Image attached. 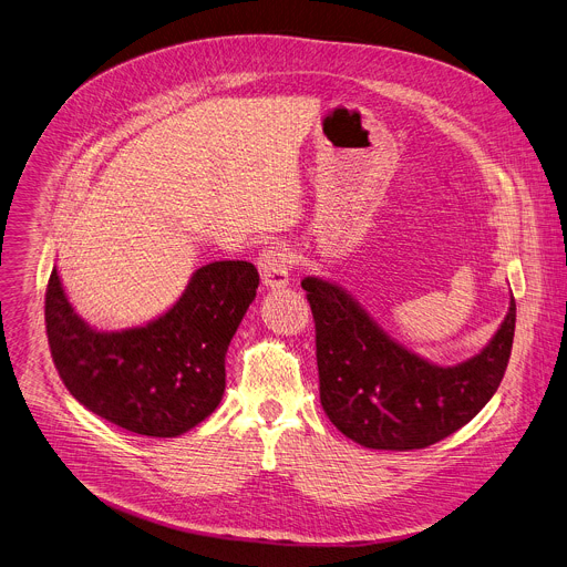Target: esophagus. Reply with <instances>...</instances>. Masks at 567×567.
Returning a JSON list of instances; mask_svg holds the SVG:
<instances>
[{"label": "esophagus", "mask_w": 567, "mask_h": 567, "mask_svg": "<svg viewBox=\"0 0 567 567\" xmlns=\"http://www.w3.org/2000/svg\"><path fill=\"white\" fill-rule=\"evenodd\" d=\"M257 267H260V276L262 282L271 289L285 287L289 282V271H291V260H289V252L285 246L274 244L267 246L260 257H257Z\"/></svg>", "instance_id": "esophagus-1"}]
</instances>
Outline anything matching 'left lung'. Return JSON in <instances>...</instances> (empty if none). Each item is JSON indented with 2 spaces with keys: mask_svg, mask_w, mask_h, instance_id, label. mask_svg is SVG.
<instances>
[{
  "mask_svg": "<svg viewBox=\"0 0 567 567\" xmlns=\"http://www.w3.org/2000/svg\"><path fill=\"white\" fill-rule=\"evenodd\" d=\"M317 328L321 404L332 425L373 450H421L471 423L497 391L516 332V300L468 362L436 367L389 339L343 289L305 278Z\"/></svg>",
  "mask_w": 567,
  "mask_h": 567,
  "instance_id": "8db88e82",
  "label": "left lung"
}]
</instances>
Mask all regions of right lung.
<instances>
[{
	"instance_id": "add662e5",
	"label": "right lung",
	"mask_w": 567,
	"mask_h": 567,
	"mask_svg": "<svg viewBox=\"0 0 567 567\" xmlns=\"http://www.w3.org/2000/svg\"><path fill=\"white\" fill-rule=\"evenodd\" d=\"M257 285L260 274L250 262L205 265L161 319L99 332L76 317L54 269L44 293L51 359L92 414L133 434L181 436L221 402L226 352Z\"/></svg>"
}]
</instances>
